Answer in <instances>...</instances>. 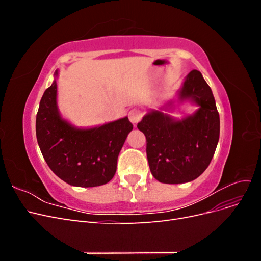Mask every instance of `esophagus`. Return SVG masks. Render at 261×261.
Wrapping results in <instances>:
<instances>
[{"label": "esophagus", "instance_id": "esophagus-1", "mask_svg": "<svg viewBox=\"0 0 261 261\" xmlns=\"http://www.w3.org/2000/svg\"><path fill=\"white\" fill-rule=\"evenodd\" d=\"M128 117L129 121L134 125H136L141 120V117H143V112H141L139 109H132L128 113Z\"/></svg>", "mask_w": 261, "mask_h": 261}]
</instances>
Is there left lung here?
<instances>
[{
  "mask_svg": "<svg viewBox=\"0 0 261 261\" xmlns=\"http://www.w3.org/2000/svg\"><path fill=\"white\" fill-rule=\"evenodd\" d=\"M179 100L199 107L181 120L161 111L147 113L137 127L147 139L151 174L164 184L194 180L208 168L220 136V117L211 88L199 70L193 69L179 90Z\"/></svg>",
  "mask_w": 261,
  "mask_h": 261,
  "instance_id": "8db88e82",
  "label": "left lung"
}]
</instances>
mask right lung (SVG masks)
Segmentation results:
<instances>
[{
    "label": "right lung",
    "instance_id": "add662e5",
    "mask_svg": "<svg viewBox=\"0 0 261 261\" xmlns=\"http://www.w3.org/2000/svg\"><path fill=\"white\" fill-rule=\"evenodd\" d=\"M57 92L54 80L43 93L36 118L38 145L46 164L69 185L107 184L115 174L118 153L133 124L126 116L98 127L77 128L60 115Z\"/></svg>",
    "mask_w": 261,
    "mask_h": 261
}]
</instances>
